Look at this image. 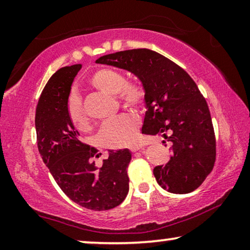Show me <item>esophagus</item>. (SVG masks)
I'll return each mask as SVG.
<instances>
[{"instance_id": "obj_1", "label": "esophagus", "mask_w": 250, "mask_h": 250, "mask_svg": "<svg viewBox=\"0 0 250 250\" xmlns=\"http://www.w3.org/2000/svg\"><path fill=\"white\" fill-rule=\"evenodd\" d=\"M141 149H144L141 146H131V152H137Z\"/></svg>"}]
</instances>
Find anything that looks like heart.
Returning <instances> with one entry per match:
<instances>
[{
    "label": "heart",
    "mask_w": 250,
    "mask_h": 250,
    "mask_svg": "<svg viewBox=\"0 0 250 250\" xmlns=\"http://www.w3.org/2000/svg\"><path fill=\"white\" fill-rule=\"evenodd\" d=\"M125 75L120 70L104 68L99 69L91 75L89 83L101 92L116 94L118 100L125 106L139 109L145 104L146 90L139 80L125 81ZM66 113L74 128L81 131L88 129L89 118L83 108L81 99L72 93L66 104ZM138 129L137 118L131 113H124L114 120L101 126L98 133V140L106 148H122L132 144Z\"/></svg>",
    "instance_id": "1"
}]
</instances>
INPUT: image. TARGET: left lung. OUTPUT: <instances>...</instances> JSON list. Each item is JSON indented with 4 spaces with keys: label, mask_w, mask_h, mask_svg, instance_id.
<instances>
[{
    "label": "left lung",
    "mask_w": 250,
    "mask_h": 250,
    "mask_svg": "<svg viewBox=\"0 0 250 250\" xmlns=\"http://www.w3.org/2000/svg\"><path fill=\"white\" fill-rule=\"evenodd\" d=\"M96 62L129 71L144 83L146 111L141 131L161 134L172 151L168 164L153 169L158 184L172 193L196 190L215 165L216 139L208 104L191 77L149 49L120 51Z\"/></svg>",
    "instance_id": "8db88e82"
}]
</instances>
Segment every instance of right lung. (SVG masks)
<instances>
[{
	"label": "right lung",
	"mask_w": 250,
	"mask_h": 250,
	"mask_svg": "<svg viewBox=\"0 0 250 250\" xmlns=\"http://www.w3.org/2000/svg\"><path fill=\"white\" fill-rule=\"evenodd\" d=\"M81 64L58 70L43 89L35 111L39 152L59 187L75 204L91 210H109L120 205L129 191L126 173L131 152L109 151L98 168V150L79 139L66 113L71 85Z\"/></svg>",
	"instance_id": "obj_1"
}]
</instances>
